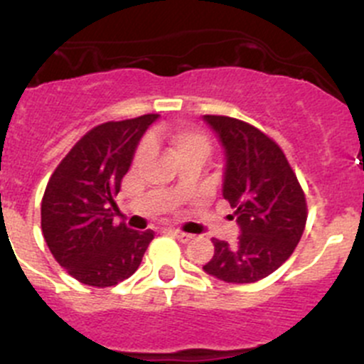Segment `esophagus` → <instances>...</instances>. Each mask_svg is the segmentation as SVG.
Returning a JSON list of instances; mask_svg holds the SVG:
<instances>
[{"mask_svg": "<svg viewBox=\"0 0 364 364\" xmlns=\"http://www.w3.org/2000/svg\"><path fill=\"white\" fill-rule=\"evenodd\" d=\"M168 232L174 234V236L178 237V240H181V241H190V240H192V234L181 232V230H179V229H168Z\"/></svg>", "mask_w": 364, "mask_h": 364, "instance_id": "1", "label": "esophagus"}]
</instances>
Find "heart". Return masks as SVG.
<instances>
[{"label":"heart","instance_id":"1","mask_svg":"<svg viewBox=\"0 0 364 364\" xmlns=\"http://www.w3.org/2000/svg\"><path fill=\"white\" fill-rule=\"evenodd\" d=\"M161 135L167 141L176 160L186 159V156H196V159L204 161L205 156L209 155V149H211L208 135L203 134L200 130H196V128L178 127L174 130L164 132ZM146 156H148V144H142L137 151V160H144Z\"/></svg>","mask_w":364,"mask_h":364}]
</instances>
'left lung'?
<instances>
[{
	"label": "left lung",
	"mask_w": 364,
	"mask_h": 364,
	"mask_svg": "<svg viewBox=\"0 0 364 364\" xmlns=\"http://www.w3.org/2000/svg\"><path fill=\"white\" fill-rule=\"evenodd\" d=\"M225 155L222 196L240 225L236 243L213 237L215 255L203 269L227 284L269 277L303 236L306 200L284 151L245 121L204 116Z\"/></svg>",
	"instance_id": "8db88e82"
}]
</instances>
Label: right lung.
<instances>
[{"instance_id": "1", "label": "right lung", "mask_w": 364, "mask_h": 364, "mask_svg": "<svg viewBox=\"0 0 364 364\" xmlns=\"http://www.w3.org/2000/svg\"><path fill=\"white\" fill-rule=\"evenodd\" d=\"M144 114L109 121L87 132L47 183L42 232L70 277L91 287H112L137 271L153 232L114 225V196L130 168L142 135L159 119Z\"/></svg>"}]
</instances>
